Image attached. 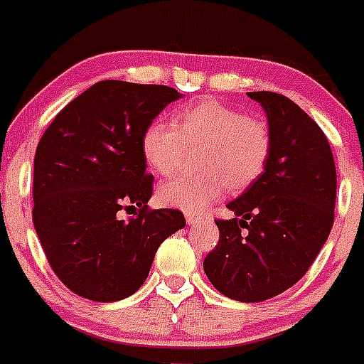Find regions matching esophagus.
<instances>
[{
  "mask_svg": "<svg viewBox=\"0 0 364 364\" xmlns=\"http://www.w3.org/2000/svg\"><path fill=\"white\" fill-rule=\"evenodd\" d=\"M186 222H188V225H196V223H199L200 220H203V216L197 215V213H186Z\"/></svg>",
  "mask_w": 364,
  "mask_h": 364,
  "instance_id": "1",
  "label": "esophagus"
}]
</instances>
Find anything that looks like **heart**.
Segmentation results:
<instances>
[{"mask_svg": "<svg viewBox=\"0 0 364 364\" xmlns=\"http://www.w3.org/2000/svg\"><path fill=\"white\" fill-rule=\"evenodd\" d=\"M196 176H179L160 186L164 204L186 213L204 211L223 190L241 192L266 171L271 132L266 121L230 105L203 100L176 112L174 121L153 119L141 137L146 164L160 176L178 172L186 149H197Z\"/></svg>", "mask_w": 364, "mask_h": 364, "instance_id": "1", "label": "heart"}]
</instances>
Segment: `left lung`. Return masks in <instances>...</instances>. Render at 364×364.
<instances>
[{
    "label": "left lung",
    "instance_id": "obj_1",
    "mask_svg": "<svg viewBox=\"0 0 364 364\" xmlns=\"http://www.w3.org/2000/svg\"><path fill=\"white\" fill-rule=\"evenodd\" d=\"M266 111L271 155L266 171L236 200L230 220H215L218 245L205 255L213 287L259 303L304 277L333 222L336 167L328 137L299 105L271 91L248 93Z\"/></svg>",
    "mask_w": 364,
    "mask_h": 364
}]
</instances>
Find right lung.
<instances>
[{"instance_id": "obj_1", "label": "right lung", "mask_w": 364, "mask_h": 364, "mask_svg": "<svg viewBox=\"0 0 364 364\" xmlns=\"http://www.w3.org/2000/svg\"><path fill=\"white\" fill-rule=\"evenodd\" d=\"M168 86L100 80L43 132L33 171V223L56 277L77 296L111 303L141 289L159 247L185 227L178 209H149L153 176L141 137ZM136 209L128 220L121 208Z\"/></svg>"}]
</instances>
